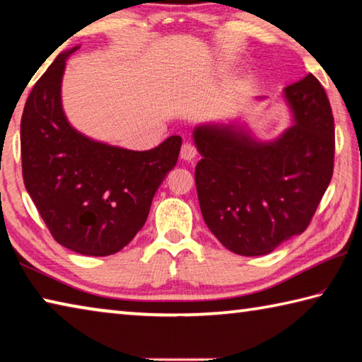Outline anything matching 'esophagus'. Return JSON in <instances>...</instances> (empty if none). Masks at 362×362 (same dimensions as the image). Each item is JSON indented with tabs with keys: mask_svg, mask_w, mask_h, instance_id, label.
Returning <instances> with one entry per match:
<instances>
[{
	"mask_svg": "<svg viewBox=\"0 0 362 362\" xmlns=\"http://www.w3.org/2000/svg\"><path fill=\"white\" fill-rule=\"evenodd\" d=\"M197 156V149L191 144V142H185L181 147V158L182 160H187V162H191V160L195 158Z\"/></svg>",
	"mask_w": 362,
	"mask_h": 362,
	"instance_id": "esophagus-1",
	"label": "esophagus"
}]
</instances>
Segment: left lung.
Instances as JSON below:
<instances>
[{"label":"left lung","mask_w":362,"mask_h":362,"mask_svg":"<svg viewBox=\"0 0 362 362\" xmlns=\"http://www.w3.org/2000/svg\"><path fill=\"white\" fill-rule=\"evenodd\" d=\"M292 125L262 141L245 122H205L192 129L200 211L228 250L266 255L303 233L334 171V117L315 75L284 88ZM264 98H257L263 100Z\"/></svg>","instance_id":"8db88e82"}]
</instances>
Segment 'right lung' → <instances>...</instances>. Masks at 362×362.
<instances>
[{"label": "right lung", "instance_id": "right-lung-1", "mask_svg": "<svg viewBox=\"0 0 362 362\" xmlns=\"http://www.w3.org/2000/svg\"><path fill=\"white\" fill-rule=\"evenodd\" d=\"M62 51L35 83L21 122L27 192L59 244L88 257H107L144 226L158 186L175 168L181 136L151 151H129L75 129L62 107Z\"/></svg>", "mask_w": 362, "mask_h": 362}]
</instances>
